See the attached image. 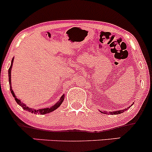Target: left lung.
<instances>
[{
  "label": "left lung",
  "instance_id": "8db88e82",
  "mask_svg": "<svg viewBox=\"0 0 152 152\" xmlns=\"http://www.w3.org/2000/svg\"><path fill=\"white\" fill-rule=\"evenodd\" d=\"M132 104H131V106L132 105ZM129 107H130V106H129V107H126V108H124V109H123V110H115V111H113V112H109V113H107V112H105V111H101V110H99L100 112L102 113H104V114H107V115H108V114H110V115H118V114H120V113H124V112H125V111L126 110H127L129 108Z\"/></svg>",
  "mask_w": 152,
  "mask_h": 152
}]
</instances>
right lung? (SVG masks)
Returning <instances> with one entry per match:
<instances>
[{"instance_id":"right-lung-1","label":"right lung","mask_w":152,"mask_h":152,"mask_svg":"<svg viewBox=\"0 0 152 152\" xmlns=\"http://www.w3.org/2000/svg\"><path fill=\"white\" fill-rule=\"evenodd\" d=\"M13 61H14V58H12V64H11V66L10 67H9V85H10V91H11V93H12V94L13 95V96L15 97V101L17 102V103L19 104L20 106H21L22 107H23L24 110L28 111V112H31L32 113H36V114H41V115H44V114H46V113H49L52 112V111H54L55 110H56L57 108H58L59 107L61 106V104H62V102H64V94L62 95L61 97L60 98V99L58 100V101L56 103V104H54V105L51 106L50 107H47V108H42V109H34V108H31V107H29L28 106L26 105V104H24V103L23 102H21V100L17 98L16 95H15V92L13 91V90H12V80H11V70H12V64H13Z\"/></svg>"}]
</instances>
